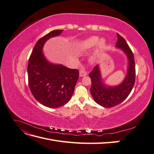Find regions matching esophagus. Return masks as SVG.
Wrapping results in <instances>:
<instances>
[{"mask_svg": "<svg viewBox=\"0 0 154 154\" xmlns=\"http://www.w3.org/2000/svg\"><path fill=\"white\" fill-rule=\"evenodd\" d=\"M88 74V72L85 71V70H82V71H80V76L83 77V76H85Z\"/></svg>", "mask_w": 154, "mask_h": 154, "instance_id": "34e87169", "label": "esophagus"}]
</instances>
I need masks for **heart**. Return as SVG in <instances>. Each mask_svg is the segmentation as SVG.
I'll return each instance as SVG.
<instances>
[{
  "label": "heart",
  "mask_w": 154,
  "mask_h": 154,
  "mask_svg": "<svg viewBox=\"0 0 154 154\" xmlns=\"http://www.w3.org/2000/svg\"><path fill=\"white\" fill-rule=\"evenodd\" d=\"M105 42V41L103 38L99 40L98 41V38H97V36H91L90 38H88L83 41L80 44V48L82 50H88L92 48L97 43L98 47L100 48H101L103 47ZM92 59H94V57H92Z\"/></svg>",
  "instance_id": "b5f03b06"
}]
</instances>
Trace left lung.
Here are the masks:
<instances>
[{
	"label": "left lung",
	"instance_id": "1",
	"mask_svg": "<svg viewBox=\"0 0 154 154\" xmlns=\"http://www.w3.org/2000/svg\"><path fill=\"white\" fill-rule=\"evenodd\" d=\"M117 36L116 48L122 49L127 55L128 59V70L123 82L114 87L105 85L102 81L98 65H96L89 74L92 82L90 89L91 95L97 104L106 108L118 105L127 98L136 80V65L134 54L123 37L118 33Z\"/></svg>",
	"mask_w": 154,
	"mask_h": 154
}]
</instances>
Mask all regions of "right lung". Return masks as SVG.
<instances>
[{
    "instance_id": "right-lung-1",
    "label": "right lung",
    "mask_w": 154,
    "mask_h": 154,
    "mask_svg": "<svg viewBox=\"0 0 154 154\" xmlns=\"http://www.w3.org/2000/svg\"><path fill=\"white\" fill-rule=\"evenodd\" d=\"M63 30L51 31L40 38L32 51L27 66L29 87L39 103L58 108L71 99L79 78V71L49 62L42 53L45 42Z\"/></svg>"
}]
</instances>
